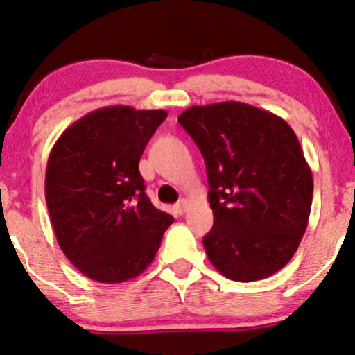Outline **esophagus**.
Here are the masks:
<instances>
[{
    "label": "esophagus",
    "instance_id": "esophagus-1",
    "mask_svg": "<svg viewBox=\"0 0 355 355\" xmlns=\"http://www.w3.org/2000/svg\"><path fill=\"white\" fill-rule=\"evenodd\" d=\"M187 207H188V201L187 200H180L177 202V205L173 206V209H175V212H177V214H183V212L187 211Z\"/></svg>",
    "mask_w": 355,
    "mask_h": 355
}]
</instances>
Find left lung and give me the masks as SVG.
I'll return each mask as SVG.
<instances>
[{"instance_id":"left-lung-1","label":"left lung","mask_w":355,"mask_h":355,"mask_svg":"<svg viewBox=\"0 0 355 355\" xmlns=\"http://www.w3.org/2000/svg\"><path fill=\"white\" fill-rule=\"evenodd\" d=\"M178 121L206 162L214 225L202 245L212 266L239 282L277 272L299 248L313 196L294 130L234 101L190 107Z\"/></svg>"}]
</instances>
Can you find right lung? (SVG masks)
Here are the masks:
<instances>
[{
	"instance_id": "1",
	"label": "right lung",
	"mask_w": 355,
	"mask_h": 355,
	"mask_svg": "<svg viewBox=\"0 0 355 355\" xmlns=\"http://www.w3.org/2000/svg\"><path fill=\"white\" fill-rule=\"evenodd\" d=\"M165 110L113 105L63 131L51 149L45 200L66 258L89 279L116 284L153 263L173 217L146 195L139 159Z\"/></svg>"
}]
</instances>
